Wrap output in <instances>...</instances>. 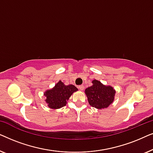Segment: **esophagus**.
I'll use <instances>...</instances> for the list:
<instances>
[{"mask_svg": "<svg viewBox=\"0 0 153 153\" xmlns=\"http://www.w3.org/2000/svg\"><path fill=\"white\" fill-rule=\"evenodd\" d=\"M79 89L81 90V91H83L84 90V85H79Z\"/></svg>", "mask_w": 153, "mask_h": 153, "instance_id": "1", "label": "esophagus"}]
</instances>
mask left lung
<instances>
[{
    "label": "left lung",
    "mask_w": 153,
    "mask_h": 153,
    "mask_svg": "<svg viewBox=\"0 0 153 153\" xmlns=\"http://www.w3.org/2000/svg\"><path fill=\"white\" fill-rule=\"evenodd\" d=\"M93 85L85 90L90 105L97 109L107 108L114 101L116 91L111 85H105L100 81H92Z\"/></svg>",
    "instance_id": "1"
}]
</instances>
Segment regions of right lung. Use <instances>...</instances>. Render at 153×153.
Here are the masks:
<instances>
[{
    "mask_svg": "<svg viewBox=\"0 0 153 153\" xmlns=\"http://www.w3.org/2000/svg\"><path fill=\"white\" fill-rule=\"evenodd\" d=\"M77 91L78 88L74 85H66L59 81L53 88L45 92V102L50 108L58 109L65 106L71 95Z\"/></svg>",
    "mask_w": 153,
    "mask_h": 153,
    "instance_id": "right-lung-1",
    "label": "right lung"
}]
</instances>
